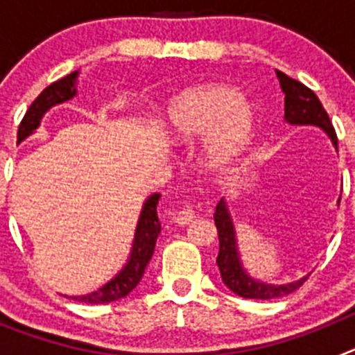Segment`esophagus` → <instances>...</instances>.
Listing matches in <instances>:
<instances>
[{
	"label": "esophagus",
	"mask_w": 355,
	"mask_h": 355,
	"mask_svg": "<svg viewBox=\"0 0 355 355\" xmlns=\"http://www.w3.org/2000/svg\"><path fill=\"white\" fill-rule=\"evenodd\" d=\"M196 218V211L192 208H183L174 215V222L178 225H188Z\"/></svg>",
	"instance_id": "obj_1"
}]
</instances>
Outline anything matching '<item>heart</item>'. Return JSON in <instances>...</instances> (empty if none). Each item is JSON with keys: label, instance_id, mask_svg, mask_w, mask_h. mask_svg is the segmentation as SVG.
<instances>
[{"label": "heart", "instance_id": "b5f03b06", "mask_svg": "<svg viewBox=\"0 0 355 355\" xmlns=\"http://www.w3.org/2000/svg\"><path fill=\"white\" fill-rule=\"evenodd\" d=\"M256 128V106L229 85H205L184 92L172 103L163 124L174 144H192L211 131L206 156L213 167L238 158L252 142Z\"/></svg>", "mask_w": 355, "mask_h": 355}]
</instances>
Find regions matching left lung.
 I'll return each instance as SVG.
<instances>
[{
  "instance_id": "left-lung-1",
  "label": "left lung",
  "mask_w": 355,
  "mask_h": 355,
  "mask_svg": "<svg viewBox=\"0 0 355 355\" xmlns=\"http://www.w3.org/2000/svg\"><path fill=\"white\" fill-rule=\"evenodd\" d=\"M275 74H277L281 90L284 94V121L288 124H293V126H318L320 130H324V133L331 139L332 146L338 149L336 131L332 128L331 119H329L327 112L324 110L316 94L300 81L286 76L284 72L275 71ZM338 206H340V199H338ZM213 218H215L218 243H220L216 265L220 270L222 281L233 293L240 295L243 299L268 300L284 297V295L302 286L309 274L300 277L299 281L286 284H270L254 279L241 263L236 229H234L233 216H231L225 199H220V202L216 205Z\"/></svg>"
}]
</instances>
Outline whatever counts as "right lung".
I'll return each instance as SVG.
<instances>
[{"mask_svg": "<svg viewBox=\"0 0 355 355\" xmlns=\"http://www.w3.org/2000/svg\"><path fill=\"white\" fill-rule=\"evenodd\" d=\"M78 76H80V71L71 72L69 76L55 81V83L46 87L39 94V97L31 103L26 115H24V119L19 124L17 144H21L30 135L35 133L37 128L40 126V121L46 115V112H49L53 106L62 105L65 101H71L72 97H76ZM159 197H162L159 193L149 196L146 199V202H144L142 209H140L139 222H137V229H135L133 245H131L126 265L122 266L121 270L115 274V277L110 279L108 283L103 284L99 290L87 295H76V297H71V299L85 304H108L122 299V297H126V295H130L137 288V284L142 279L144 272H146L147 263L153 258L156 238H158L159 231H162V224L158 220V211H156Z\"/></svg>", "mask_w": 355, "mask_h": 355, "instance_id": "obj_1", "label": "right lung"}]
</instances>
